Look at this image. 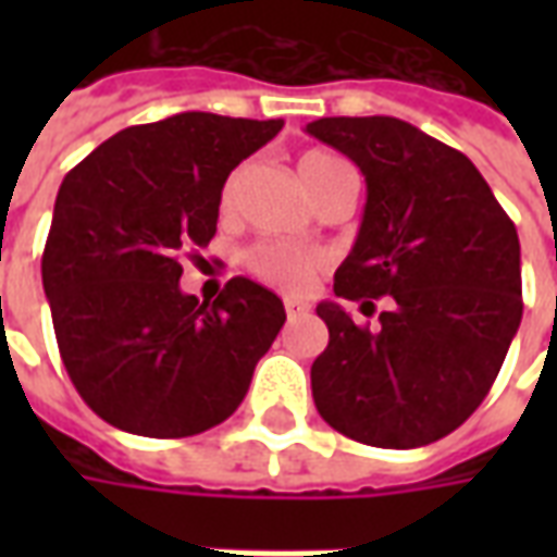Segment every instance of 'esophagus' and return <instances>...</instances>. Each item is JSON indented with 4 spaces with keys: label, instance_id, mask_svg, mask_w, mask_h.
Segmentation results:
<instances>
[{
    "label": "esophagus",
    "instance_id": "obj_1",
    "mask_svg": "<svg viewBox=\"0 0 557 557\" xmlns=\"http://www.w3.org/2000/svg\"><path fill=\"white\" fill-rule=\"evenodd\" d=\"M283 304H286V315H289V319H295V315H304L307 310H310V304L301 301V298H286Z\"/></svg>",
    "mask_w": 557,
    "mask_h": 557
}]
</instances>
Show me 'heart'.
Listing matches in <instances>:
<instances>
[{
  "label": "heart",
  "mask_w": 557,
  "mask_h": 557,
  "mask_svg": "<svg viewBox=\"0 0 557 557\" xmlns=\"http://www.w3.org/2000/svg\"><path fill=\"white\" fill-rule=\"evenodd\" d=\"M339 166H346V163L334 158V154H325V151H307L298 160V172H301L310 194H315ZM235 190H238V172H232L226 184H223V194H220V208L223 211H230L232 202H235ZM244 265L250 268L256 277L277 286V289L298 292L307 286V280L319 265V259L310 253H295V250L277 247V244H259L253 250H247Z\"/></svg>",
  "instance_id": "b5f03b06"
}]
</instances>
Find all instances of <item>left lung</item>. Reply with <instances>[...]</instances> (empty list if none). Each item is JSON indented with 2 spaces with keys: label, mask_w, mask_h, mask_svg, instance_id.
<instances>
[{
  "label": "left lung",
  "mask_w": 557,
  "mask_h": 557,
  "mask_svg": "<svg viewBox=\"0 0 557 557\" xmlns=\"http://www.w3.org/2000/svg\"><path fill=\"white\" fill-rule=\"evenodd\" d=\"M307 134L358 163L367 206L334 274V295H391L370 331L337 301L315 313L327 349L310 382L319 414L373 447H423L466 423L490 394L522 322L519 235L478 166L420 127L391 119H319Z\"/></svg>",
  "instance_id": "obj_1"
}]
</instances>
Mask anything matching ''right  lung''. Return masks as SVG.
<instances>
[{
  "instance_id": "obj_1",
  "label": "right lung",
  "mask_w": 557,
  "mask_h": 557,
  "mask_svg": "<svg viewBox=\"0 0 557 557\" xmlns=\"http://www.w3.org/2000/svg\"><path fill=\"white\" fill-rule=\"evenodd\" d=\"M283 122L175 113L134 125L67 172L41 277L71 382L98 418L184 438L242 406L286 310L232 277L214 304L184 295L178 253L218 232L223 184Z\"/></svg>"
}]
</instances>
